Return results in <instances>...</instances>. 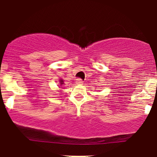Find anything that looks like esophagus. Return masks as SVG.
Returning <instances> with one entry per match:
<instances>
[{
    "label": "esophagus",
    "mask_w": 157,
    "mask_h": 157,
    "mask_svg": "<svg viewBox=\"0 0 157 157\" xmlns=\"http://www.w3.org/2000/svg\"><path fill=\"white\" fill-rule=\"evenodd\" d=\"M76 83H77V85H82L83 83V81L81 79H77V81H76Z\"/></svg>",
    "instance_id": "34e87169"
}]
</instances>
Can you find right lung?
<instances>
[{
    "mask_svg": "<svg viewBox=\"0 0 157 157\" xmlns=\"http://www.w3.org/2000/svg\"><path fill=\"white\" fill-rule=\"evenodd\" d=\"M64 84V81H63V80H62V79L60 78L59 79V85H58L59 88H63L62 86ZM58 91H61V90H58Z\"/></svg>",
    "mask_w": 157,
    "mask_h": 157,
    "instance_id": "right-lung-1",
    "label": "right lung"
}]
</instances>
